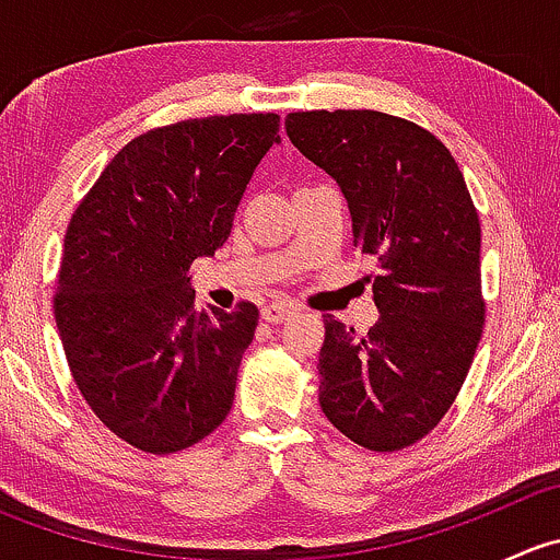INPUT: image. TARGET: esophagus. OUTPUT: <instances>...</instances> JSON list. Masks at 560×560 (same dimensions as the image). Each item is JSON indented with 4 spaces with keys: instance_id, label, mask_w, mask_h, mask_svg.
<instances>
[{
    "instance_id": "esophagus-1",
    "label": "esophagus",
    "mask_w": 560,
    "mask_h": 560,
    "mask_svg": "<svg viewBox=\"0 0 560 560\" xmlns=\"http://www.w3.org/2000/svg\"><path fill=\"white\" fill-rule=\"evenodd\" d=\"M292 314H298V308L290 306V303H270V306L262 308V319L270 322V325H279V322H287Z\"/></svg>"
}]
</instances>
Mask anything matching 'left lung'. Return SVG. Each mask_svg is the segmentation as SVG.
<instances>
[{
	"label": "left lung",
	"mask_w": 560,
	"mask_h": 560,
	"mask_svg": "<svg viewBox=\"0 0 560 560\" xmlns=\"http://www.w3.org/2000/svg\"><path fill=\"white\" fill-rule=\"evenodd\" d=\"M287 135L336 178L354 244L374 257L380 322L369 332L325 316L319 406L354 444L395 453L455 404L482 338L479 213L447 145L380 110H298Z\"/></svg>",
	"instance_id": "1"
}]
</instances>
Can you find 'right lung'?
<instances>
[{
  "label": "right lung",
  "instance_id": "1",
  "mask_svg": "<svg viewBox=\"0 0 560 560\" xmlns=\"http://www.w3.org/2000/svg\"><path fill=\"white\" fill-rule=\"evenodd\" d=\"M276 113L186 118L129 140L70 219L54 316L67 365L121 442L171 455L233 409L254 303L195 312L186 270L224 246Z\"/></svg>",
  "mask_w": 560,
  "mask_h": 560
}]
</instances>
